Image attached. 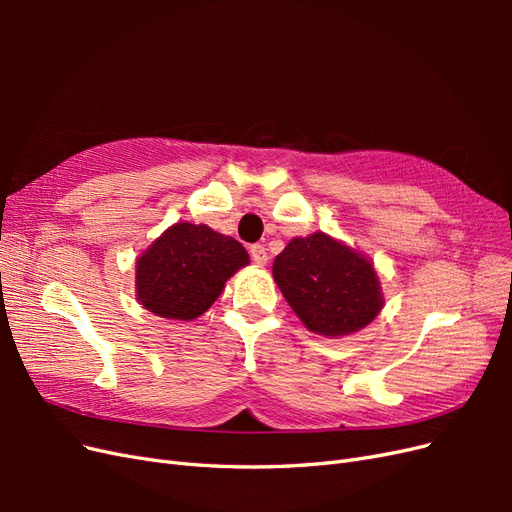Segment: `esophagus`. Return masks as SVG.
<instances>
[{
  "mask_svg": "<svg viewBox=\"0 0 512 512\" xmlns=\"http://www.w3.org/2000/svg\"><path fill=\"white\" fill-rule=\"evenodd\" d=\"M250 256H252V260L256 262V265H265V262L269 260L267 247L265 245H258V243L250 245Z\"/></svg>",
  "mask_w": 512,
  "mask_h": 512,
  "instance_id": "esophagus-1",
  "label": "esophagus"
}]
</instances>
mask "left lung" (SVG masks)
Returning <instances> with one entry per match:
<instances>
[{"label":"left lung","mask_w":512,"mask_h":512,"mask_svg":"<svg viewBox=\"0 0 512 512\" xmlns=\"http://www.w3.org/2000/svg\"><path fill=\"white\" fill-rule=\"evenodd\" d=\"M273 277L294 314L318 335L359 331L382 309L371 262L324 232L292 239L275 256Z\"/></svg>","instance_id":"8db88e82"}]
</instances>
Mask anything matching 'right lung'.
Here are the masks:
<instances>
[{
  "instance_id": "add662e5",
  "label": "right lung",
  "mask_w": 512,
  "mask_h": 512,
  "mask_svg": "<svg viewBox=\"0 0 512 512\" xmlns=\"http://www.w3.org/2000/svg\"><path fill=\"white\" fill-rule=\"evenodd\" d=\"M247 262L245 247L232 237L205 224H175L136 260L138 299L162 318L194 320Z\"/></svg>"
}]
</instances>
